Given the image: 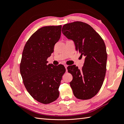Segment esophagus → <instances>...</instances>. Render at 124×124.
<instances>
[{
  "label": "esophagus",
  "instance_id": "obj_1",
  "mask_svg": "<svg viewBox=\"0 0 124 124\" xmlns=\"http://www.w3.org/2000/svg\"><path fill=\"white\" fill-rule=\"evenodd\" d=\"M64 66H65V68H66V70H67V67H68V65H64Z\"/></svg>",
  "mask_w": 124,
  "mask_h": 124
}]
</instances>
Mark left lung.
<instances>
[{
	"mask_svg": "<svg viewBox=\"0 0 124 124\" xmlns=\"http://www.w3.org/2000/svg\"><path fill=\"white\" fill-rule=\"evenodd\" d=\"M62 32L74 41L76 49L85 56L82 69L76 65L67 67L73 77L70 85L78 99H91L98 93L106 73L107 53L103 40L92 27L82 22L63 26Z\"/></svg>",
	"mask_w": 124,
	"mask_h": 124,
	"instance_id": "1",
	"label": "left lung"
}]
</instances>
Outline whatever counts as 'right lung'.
<instances>
[{
  "mask_svg": "<svg viewBox=\"0 0 124 124\" xmlns=\"http://www.w3.org/2000/svg\"><path fill=\"white\" fill-rule=\"evenodd\" d=\"M61 31L62 25L40 28L28 40L22 53L20 73L25 87L33 99L43 104L58 98V88L66 71L62 65L47 64Z\"/></svg>",
  "mask_w": 124,
  "mask_h": 124,
  "instance_id": "add662e5",
  "label": "right lung"
}]
</instances>
